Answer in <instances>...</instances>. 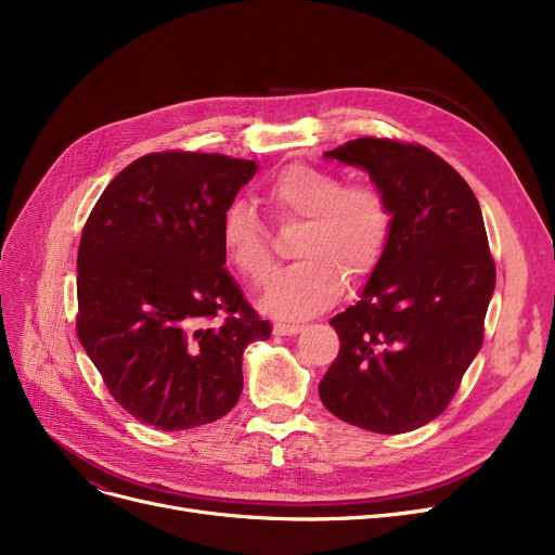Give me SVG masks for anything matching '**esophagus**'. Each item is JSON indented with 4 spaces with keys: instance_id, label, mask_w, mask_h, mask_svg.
Segmentation results:
<instances>
[{
    "instance_id": "esophagus-1",
    "label": "esophagus",
    "mask_w": 555,
    "mask_h": 555,
    "mask_svg": "<svg viewBox=\"0 0 555 555\" xmlns=\"http://www.w3.org/2000/svg\"><path fill=\"white\" fill-rule=\"evenodd\" d=\"M304 331V324H289V322H276L274 333L276 335H297Z\"/></svg>"
}]
</instances>
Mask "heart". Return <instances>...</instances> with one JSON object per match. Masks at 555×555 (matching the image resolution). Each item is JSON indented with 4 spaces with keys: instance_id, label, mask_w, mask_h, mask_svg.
<instances>
[{
    "instance_id": "heart-1",
    "label": "heart",
    "mask_w": 555,
    "mask_h": 555,
    "mask_svg": "<svg viewBox=\"0 0 555 555\" xmlns=\"http://www.w3.org/2000/svg\"><path fill=\"white\" fill-rule=\"evenodd\" d=\"M260 202L279 227L301 224L295 256L262 295L274 317L326 310L348 285H362L380 268L391 241L393 209L375 184H344L335 172L289 164L260 189ZM220 245L229 266L251 285L268 283L276 256L256 216L233 204L222 216Z\"/></svg>"
}]
</instances>
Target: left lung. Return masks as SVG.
I'll list each match as a JSON object with an SVG mask.
<instances>
[{"label":"left lung","instance_id":"obj_1","mask_svg":"<svg viewBox=\"0 0 555 555\" xmlns=\"http://www.w3.org/2000/svg\"><path fill=\"white\" fill-rule=\"evenodd\" d=\"M326 157L369 170L393 229L362 299L331 319L339 353L319 396L356 427L412 431L448 410L483 344L494 260L479 202L421 143L360 137Z\"/></svg>","mask_w":555,"mask_h":555}]
</instances>
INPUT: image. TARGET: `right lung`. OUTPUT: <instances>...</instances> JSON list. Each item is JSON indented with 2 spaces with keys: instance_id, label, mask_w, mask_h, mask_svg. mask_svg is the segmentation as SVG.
<instances>
[{
  "instance_id": "add662e5",
  "label": "right lung",
  "mask_w": 555,
  "mask_h": 555,
  "mask_svg": "<svg viewBox=\"0 0 555 555\" xmlns=\"http://www.w3.org/2000/svg\"><path fill=\"white\" fill-rule=\"evenodd\" d=\"M256 168L218 153H149L116 175L82 227L76 333L109 396L145 425L175 431L229 414L245 346L272 333L220 245L222 216Z\"/></svg>"
}]
</instances>
